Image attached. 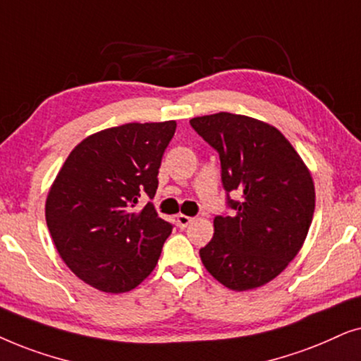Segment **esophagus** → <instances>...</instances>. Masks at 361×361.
<instances>
[{"label": "esophagus", "instance_id": "1", "mask_svg": "<svg viewBox=\"0 0 361 361\" xmlns=\"http://www.w3.org/2000/svg\"><path fill=\"white\" fill-rule=\"evenodd\" d=\"M176 223L180 228H186V226L193 223V218H190V216L186 214H176Z\"/></svg>", "mask_w": 361, "mask_h": 361}]
</instances>
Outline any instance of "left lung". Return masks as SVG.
Listing matches in <instances>:
<instances>
[{
	"instance_id": "obj_1",
	"label": "left lung",
	"mask_w": 361,
	"mask_h": 361,
	"mask_svg": "<svg viewBox=\"0 0 361 361\" xmlns=\"http://www.w3.org/2000/svg\"><path fill=\"white\" fill-rule=\"evenodd\" d=\"M221 160L234 213L216 216L214 236L200 249L206 271L231 290L276 279L299 254L315 209L310 170L290 142L262 120L229 112L190 120Z\"/></svg>"
}]
</instances>
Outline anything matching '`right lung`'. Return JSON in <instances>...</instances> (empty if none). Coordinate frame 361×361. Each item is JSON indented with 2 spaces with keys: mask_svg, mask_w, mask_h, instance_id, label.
<instances>
[{
  "mask_svg": "<svg viewBox=\"0 0 361 361\" xmlns=\"http://www.w3.org/2000/svg\"><path fill=\"white\" fill-rule=\"evenodd\" d=\"M176 122L125 123L92 133L69 153L46 198V223L66 266L109 294L150 276L173 226L152 203Z\"/></svg>",
  "mask_w": 361,
  "mask_h": 361,
  "instance_id": "right-lung-1",
  "label": "right lung"
}]
</instances>
